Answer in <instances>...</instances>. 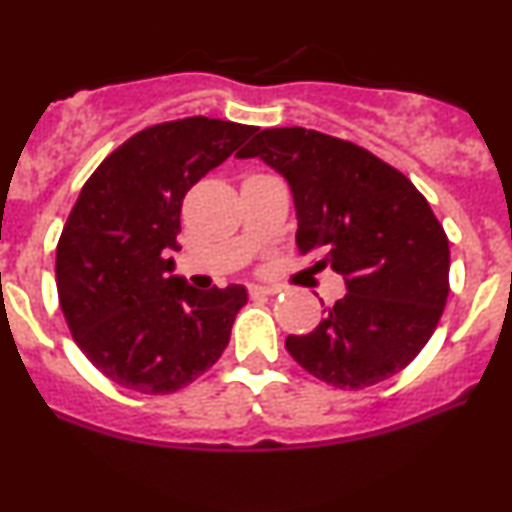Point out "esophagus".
<instances>
[{"label":"esophagus","mask_w":512,"mask_h":512,"mask_svg":"<svg viewBox=\"0 0 512 512\" xmlns=\"http://www.w3.org/2000/svg\"><path fill=\"white\" fill-rule=\"evenodd\" d=\"M250 298H260V296H274V293H279L276 286H250Z\"/></svg>","instance_id":"1"}]
</instances>
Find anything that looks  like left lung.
Segmentation results:
<instances>
[{
  "mask_svg": "<svg viewBox=\"0 0 512 512\" xmlns=\"http://www.w3.org/2000/svg\"><path fill=\"white\" fill-rule=\"evenodd\" d=\"M289 180L301 255L344 276L346 296L310 334H289L298 366L339 390L407 368L436 332L450 291L448 236L407 175L346 139L305 127L262 129L238 151Z\"/></svg>",
  "mask_w": 512,
  "mask_h": 512,
  "instance_id": "left-lung-1",
  "label": "left lung"
}]
</instances>
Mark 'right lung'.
Masks as SVG:
<instances>
[{
  "mask_svg": "<svg viewBox=\"0 0 512 512\" xmlns=\"http://www.w3.org/2000/svg\"><path fill=\"white\" fill-rule=\"evenodd\" d=\"M257 127L211 117L151 125L81 187L57 243V296L76 346L105 378L170 395L219 361L243 286L197 291L173 276L187 190Z\"/></svg>",
  "mask_w": 512,
  "mask_h": 512,
  "instance_id": "right-lung-1",
  "label": "right lung"
}]
</instances>
